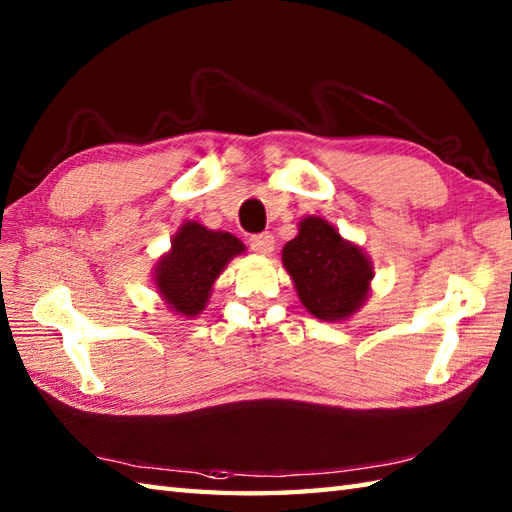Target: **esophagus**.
Segmentation results:
<instances>
[{
  "label": "esophagus",
  "instance_id": "1",
  "mask_svg": "<svg viewBox=\"0 0 512 512\" xmlns=\"http://www.w3.org/2000/svg\"><path fill=\"white\" fill-rule=\"evenodd\" d=\"M250 248L255 250L259 255H270L275 250V237L270 233H257L248 239Z\"/></svg>",
  "mask_w": 512,
  "mask_h": 512
}]
</instances>
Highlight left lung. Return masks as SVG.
Listing matches in <instances>:
<instances>
[{
    "mask_svg": "<svg viewBox=\"0 0 512 512\" xmlns=\"http://www.w3.org/2000/svg\"><path fill=\"white\" fill-rule=\"evenodd\" d=\"M303 306L321 321H343L363 306L374 266L356 244L317 215L299 222V233L281 250Z\"/></svg>",
    "mask_w": 512,
    "mask_h": 512,
    "instance_id": "left-lung-1",
    "label": "left lung"
}]
</instances>
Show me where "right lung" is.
Returning a JSON list of instances; mask_svg holds the SVG:
<instances>
[{"mask_svg": "<svg viewBox=\"0 0 512 512\" xmlns=\"http://www.w3.org/2000/svg\"><path fill=\"white\" fill-rule=\"evenodd\" d=\"M244 250L246 246L231 233L184 222L171 239V250L158 259L154 268L160 297L180 317H198L211 297L215 279Z\"/></svg>", "mask_w": 512, "mask_h": 512, "instance_id": "right-lung-1", "label": "right lung"}]
</instances>
